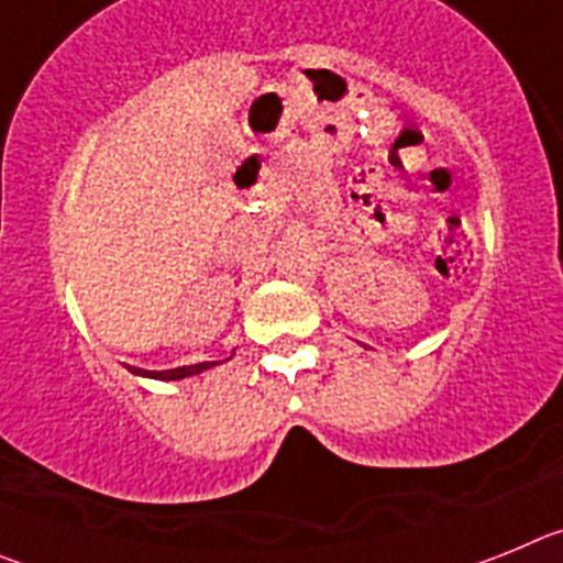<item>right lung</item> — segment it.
I'll use <instances>...</instances> for the list:
<instances>
[{
	"label": "right lung",
	"instance_id": "right-lung-1",
	"mask_svg": "<svg viewBox=\"0 0 563 563\" xmlns=\"http://www.w3.org/2000/svg\"><path fill=\"white\" fill-rule=\"evenodd\" d=\"M217 363H220V361H211V363H194V366H177V369H163V372L134 369V375H141V377H154V380H183V377L200 375V372L211 369V366H217Z\"/></svg>",
	"mask_w": 563,
	"mask_h": 563
}]
</instances>
